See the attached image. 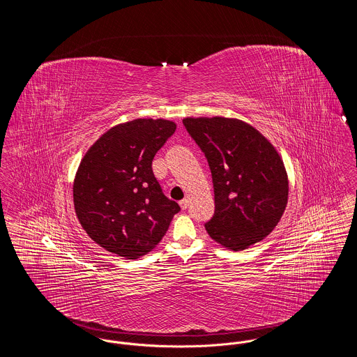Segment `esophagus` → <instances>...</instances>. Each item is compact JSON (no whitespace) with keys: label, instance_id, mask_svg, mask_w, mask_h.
Returning a JSON list of instances; mask_svg holds the SVG:
<instances>
[{"label":"esophagus","instance_id":"obj_1","mask_svg":"<svg viewBox=\"0 0 357 357\" xmlns=\"http://www.w3.org/2000/svg\"><path fill=\"white\" fill-rule=\"evenodd\" d=\"M179 204H181L182 210H186L187 207H188V199H183V201H181Z\"/></svg>","mask_w":357,"mask_h":357}]
</instances>
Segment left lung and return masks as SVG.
Masks as SVG:
<instances>
[{
    "label": "left lung",
    "instance_id": "left-lung-1",
    "mask_svg": "<svg viewBox=\"0 0 357 357\" xmlns=\"http://www.w3.org/2000/svg\"><path fill=\"white\" fill-rule=\"evenodd\" d=\"M188 134L207 158L215 211L204 225L229 250H245L268 237L288 204L284 162L253 126L233 118H185Z\"/></svg>",
    "mask_w": 357,
    "mask_h": 357
}]
</instances>
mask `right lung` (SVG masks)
<instances>
[{"label": "right lung", "instance_id": "add662e5", "mask_svg": "<svg viewBox=\"0 0 357 357\" xmlns=\"http://www.w3.org/2000/svg\"><path fill=\"white\" fill-rule=\"evenodd\" d=\"M175 130L171 120H131L109 128L85 153L73 181L75 211L107 252L128 259L147 255L181 210L162 192L151 167Z\"/></svg>", "mask_w": 357, "mask_h": 357}]
</instances>
